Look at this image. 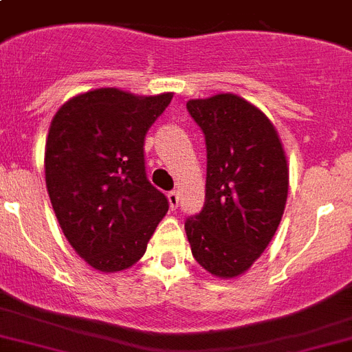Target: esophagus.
Returning a JSON list of instances; mask_svg holds the SVG:
<instances>
[{"label":"esophagus","instance_id":"esophagus-1","mask_svg":"<svg viewBox=\"0 0 352 352\" xmlns=\"http://www.w3.org/2000/svg\"><path fill=\"white\" fill-rule=\"evenodd\" d=\"M167 197H169L170 208H173V210H176V208H178V205H179V194H178V190H170V192L167 194Z\"/></svg>","mask_w":352,"mask_h":352}]
</instances>
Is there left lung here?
I'll list each match as a JSON object with an SVG mask.
<instances>
[{
  "label": "left lung",
  "instance_id": "left-lung-1",
  "mask_svg": "<svg viewBox=\"0 0 352 352\" xmlns=\"http://www.w3.org/2000/svg\"><path fill=\"white\" fill-rule=\"evenodd\" d=\"M207 144L205 205L185 221L194 259L216 277H237L277 232L287 197V162L274 124L245 98L188 100Z\"/></svg>",
  "mask_w": 352,
  "mask_h": 352
}]
</instances>
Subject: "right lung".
<instances>
[{
    "mask_svg": "<svg viewBox=\"0 0 352 352\" xmlns=\"http://www.w3.org/2000/svg\"><path fill=\"white\" fill-rule=\"evenodd\" d=\"M170 98L93 89L52 120L46 188L68 243L95 270L133 266L169 210L167 196L147 179L144 144Z\"/></svg>",
    "mask_w": 352,
    "mask_h": 352,
    "instance_id": "obj_1",
    "label": "right lung"
}]
</instances>
